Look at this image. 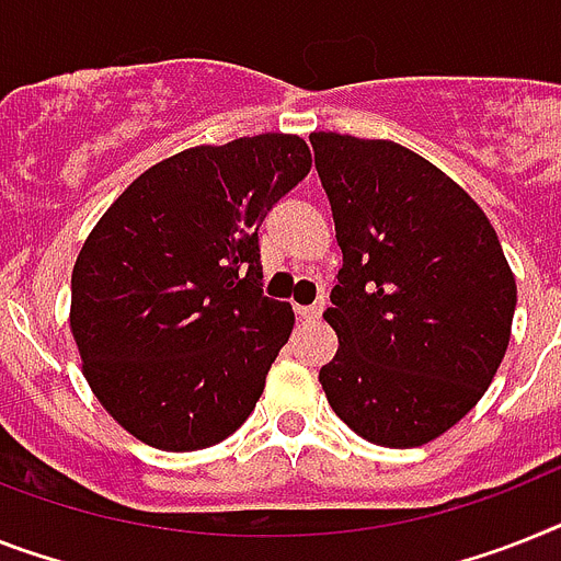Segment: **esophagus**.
I'll return each instance as SVG.
<instances>
[{
	"mask_svg": "<svg viewBox=\"0 0 561 561\" xmlns=\"http://www.w3.org/2000/svg\"><path fill=\"white\" fill-rule=\"evenodd\" d=\"M298 314L304 318V321H318L323 314V300H318V304H312V307H298Z\"/></svg>",
	"mask_w": 561,
	"mask_h": 561,
	"instance_id": "34e87169",
	"label": "esophagus"
}]
</instances>
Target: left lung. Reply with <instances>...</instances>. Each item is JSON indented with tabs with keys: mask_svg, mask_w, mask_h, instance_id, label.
Returning <instances> with one entry per match:
<instances>
[{
	"mask_svg": "<svg viewBox=\"0 0 561 561\" xmlns=\"http://www.w3.org/2000/svg\"><path fill=\"white\" fill-rule=\"evenodd\" d=\"M344 266L323 312L337 335L321 367L346 427L421 447L458 424L493 381L516 309L496 229L442 169L390 140L309 134Z\"/></svg>",
	"mask_w": 561,
	"mask_h": 561,
	"instance_id": "left-lung-1",
	"label": "left lung"
}]
</instances>
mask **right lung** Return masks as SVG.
<instances>
[{"mask_svg":"<svg viewBox=\"0 0 561 561\" xmlns=\"http://www.w3.org/2000/svg\"><path fill=\"white\" fill-rule=\"evenodd\" d=\"M312 169L298 134L194 146L111 203L71 275L82 375L119 427L192 453L257 404L295 312L263 298L257 229Z\"/></svg>","mask_w":561,"mask_h":561,"instance_id":"add662e5","label":"right lung"}]
</instances>
